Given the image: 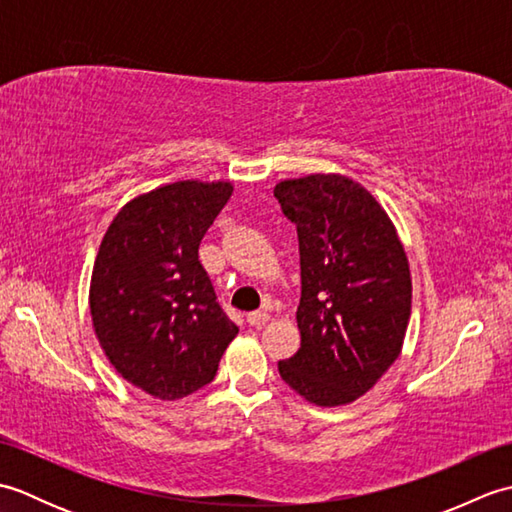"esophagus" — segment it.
<instances>
[{"instance_id": "1", "label": "esophagus", "mask_w": 512, "mask_h": 512, "mask_svg": "<svg viewBox=\"0 0 512 512\" xmlns=\"http://www.w3.org/2000/svg\"><path fill=\"white\" fill-rule=\"evenodd\" d=\"M246 321L250 325H255V328H259V325H264L268 321V312L266 310H255V312H248L246 314Z\"/></svg>"}]
</instances>
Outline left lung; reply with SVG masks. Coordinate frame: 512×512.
<instances>
[{
    "label": "left lung",
    "instance_id": "8db88e82",
    "mask_svg": "<svg viewBox=\"0 0 512 512\" xmlns=\"http://www.w3.org/2000/svg\"><path fill=\"white\" fill-rule=\"evenodd\" d=\"M297 226L301 347L279 374L321 407L352 402L396 361L411 314V277L396 228L374 195L343 176L275 187Z\"/></svg>",
    "mask_w": 512,
    "mask_h": 512
}]
</instances>
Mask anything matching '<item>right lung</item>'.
Returning a JSON list of instances; mask_svg holds the SVG:
<instances>
[{
    "mask_svg": "<svg viewBox=\"0 0 512 512\" xmlns=\"http://www.w3.org/2000/svg\"><path fill=\"white\" fill-rule=\"evenodd\" d=\"M231 182L184 180L138 195L96 255L90 312L103 352L129 383L160 400L209 385L239 332L198 259Z\"/></svg>",
    "mask_w": 512,
    "mask_h": 512,
    "instance_id": "add662e5",
    "label": "right lung"
}]
</instances>
